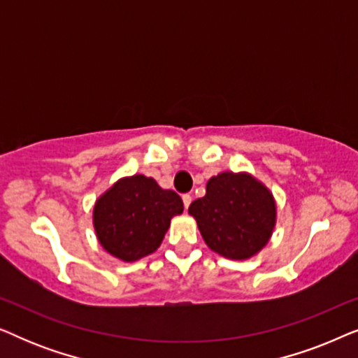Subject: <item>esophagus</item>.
Returning a JSON list of instances; mask_svg holds the SVG:
<instances>
[{
    "label": "esophagus",
    "mask_w": 358,
    "mask_h": 358,
    "mask_svg": "<svg viewBox=\"0 0 358 358\" xmlns=\"http://www.w3.org/2000/svg\"><path fill=\"white\" fill-rule=\"evenodd\" d=\"M182 202H184V207H185V210L189 208V205H190V202H192V195L190 194H185V195H182Z\"/></svg>",
    "instance_id": "esophagus-1"
}]
</instances>
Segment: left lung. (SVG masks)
Returning a JSON list of instances; mask_svg holds the SVG:
<instances>
[{
	"instance_id": "8db88e82",
	"label": "left lung",
	"mask_w": 358,
	"mask_h": 358,
	"mask_svg": "<svg viewBox=\"0 0 358 358\" xmlns=\"http://www.w3.org/2000/svg\"><path fill=\"white\" fill-rule=\"evenodd\" d=\"M189 213L212 251L244 261L271 239L277 205L271 190L254 176L224 171L208 180L207 194L190 203Z\"/></svg>"
}]
</instances>
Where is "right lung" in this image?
<instances>
[{
  "label": "right lung",
  "instance_id": "add662e5",
  "mask_svg": "<svg viewBox=\"0 0 358 358\" xmlns=\"http://www.w3.org/2000/svg\"><path fill=\"white\" fill-rule=\"evenodd\" d=\"M184 210L174 190L161 189L153 178H122L96 200L92 223L101 246L124 262L155 252L171 218Z\"/></svg>",
  "mask_w": 358,
  "mask_h": 358
}]
</instances>
